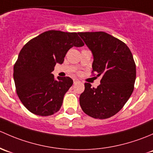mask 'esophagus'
<instances>
[{
  "mask_svg": "<svg viewBox=\"0 0 153 153\" xmlns=\"http://www.w3.org/2000/svg\"><path fill=\"white\" fill-rule=\"evenodd\" d=\"M79 82V80L76 79H74V84H76V83Z\"/></svg>",
  "mask_w": 153,
  "mask_h": 153,
  "instance_id": "1",
  "label": "esophagus"
}]
</instances>
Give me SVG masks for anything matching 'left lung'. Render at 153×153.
Listing matches in <instances>:
<instances>
[{
    "label": "left lung",
    "instance_id": "8db88e82",
    "mask_svg": "<svg viewBox=\"0 0 153 153\" xmlns=\"http://www.w3.org/2000/svg\"><path fill=\"white\" fill-rule=\"evenodd\" d=\"M78 34L92 51V73L102 76L97 88L85 83L80 106L91 117L108 119L123 108L134 89L136 69L133 54L124 42L104 31Z\"/></svg>",
    "mask_w": 153,
    "mask_h": 153
}]
</instances>
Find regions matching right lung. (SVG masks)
I'll use <instances>...</instances> for the list:
<instances>
[{
  "instance_id": "1",
  "label": "right lung",
  "mask_w": 153,
  "mask_h": 153,
  "mask_svg": "<svg viewBox=\"0 0 153 153\" xmlns=\"http://www.w3.org/2000/svg\"><path fill=\"white\" fill-rule=\"evenodd\" d=\"M83 45L78 33L50 30L23 47L14 65L13 76L17 94L28 111L41 116L59 111L73 80L68 76L55 79L51 72L56 63L63 62L71 48Z\"/></svg>"
}]
</instances>
